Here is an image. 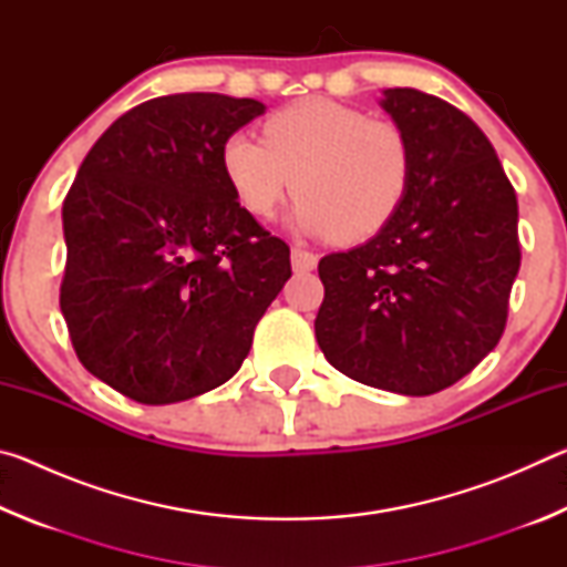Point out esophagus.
<instances>
[{"label":"esophagus","mask_w":567,"mask_h":567,"mask_svg":"<svg viewBox=\"0 0 567 567\" xmlns=\"http://www.w3.org/2000/svg\"><path fill=\"white\" fill-rule=\"evenodd\" d=\"M315 265H318V257H315L312 252H307V249L292 247V270L295 272H310V270H315Z\"/></svg>","instance_id":"1"}]
</instances>
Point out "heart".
I'll return each mask as SVG.
<instances>
[{
  "label": "heart",
  "instance_id": "heart-1",
  "mask_svg": "<svg viewBox=\"0 0 567 567\" xmlns=\"http://www.w3.org/2000/svg\"><path fill=\"white\" fill-rule=\"evenodd\" d=\"M262 134H229L219 152L235 197L257 219L270 217L295 185L292 223L354 245L382 233L405 203L412 147L398 124L312 97L272 112Z\"/></svg>",
  "mask_w": 567,
  "mask_h": 567
}]
</instances>
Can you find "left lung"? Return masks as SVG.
Instances as JSON below:
<instances>
[{"label": "left lung", "mask_w": 567, "mask_h": 567, "mask_svg": "<svg viewBox=\"0 0 567 567\" xmlns=\"http://www.w3.org/2000/svg\"><path fill=\"white\" fill-rule=\"evenodd\" d=\"M412 147L408 197L368 243L322 257L315 334L362 385L433 395L455 385L505 330L520 270L517 197L491 140L445 100L382 92Z\"/></svg>", "instance_id": "8db88e82"}]
</instances>
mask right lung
Instances as JSON below:
<instances>
[{
	"label": "right lung",
	"mask_w": 567,
	"mask_h": 567,
	"mask_svg": "<svg viewBox=\"0 0 567 567\" xmlns=\"http://www.w3.org/2000/svg\"><path fill=\"white\" fill-rule=\"evenodd\" d=\"M265 104L167 94L112 124L64 197L60 307L76 358L142 405L215 390L290 280V247L239 207L225 140Z\"/></svg>",
	"instance_id": "right-lung-1"
}]
</instances>
